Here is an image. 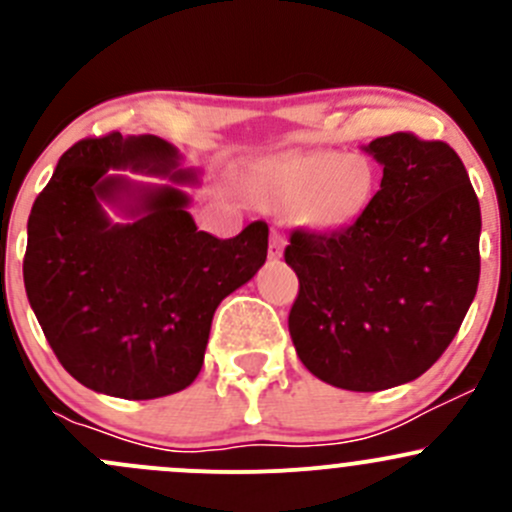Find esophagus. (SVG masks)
<instances>
[{
    "instance_id": "obj_1",
    "label": "esophagus",
    "mask_w": 512,
    "mask_h": 512,
    "mask_svg": "<svg viewBox=\"0 0 512 512\" xmlns=\"http://www.w3.org/2000/svg\"><path fill=\"white\" fill-rule=\"evenodd\" d=\"M282 250H285V240H282L280 232L272 230V235H270V257L272 260H280Z\"/></svg>"
}]
</instances>
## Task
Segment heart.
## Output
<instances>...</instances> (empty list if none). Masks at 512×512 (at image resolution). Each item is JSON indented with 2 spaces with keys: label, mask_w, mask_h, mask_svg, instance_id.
Wrapping results in <instances>:
<instances>
[{
  "label": "heart",
  "mask_w": 512,
  "mask_h": 512,
  "mask_svg": "<svg viewBox=\"0 0 512 512\" xmlns=\"http://www.w3.org/2000/svg\"><path fill=\"white\" fill-rule=\"evenodd\" d=\"M376 190V173L361 153L312 151L257 170L247 193L260 208L289 213L294 225L337 232L364 215Z\"/></svg>",
  "instance_id": "b5f03b06"
}]
</instances>
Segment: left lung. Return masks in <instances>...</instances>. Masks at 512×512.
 <instances>
[{
  "label": "left lung",
  "instance_id": "left-lung-1",
  "mask_svg": "<svg viewBox=\"0 0 512 512\" xmlns=\"http://www.w3.org/2000/svg\"><path fill=\"white\" fill-rule=\"evenodd\" d=\"M361 151L384 168L364 215L289 237V334L317 379L381 391L418 379L456 337L478 289L480 205L446 143L391 133Z\"/></svg>",
  "mask_w": 512,
  "mask_h": 512
}]
</instances>
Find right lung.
I'll return each instance as SVG.
<instances>
[{
	"label": "right lung",
	"instance_id": "right-lung-1",
	"mask_svg": "<svg viewBox=\"0 0 512 512\" xmlns=\"http://www.w3.org/2000/svg\"><path fill=\"white\" fill-rule=\"evenodd\" d=\"M183 160L148 133L86 138L34 200L29 304L61 366L98 394L146 401L193 384L215 309L267 260L265 223L230 240L198 230L183 185L200 170Z\"/></svg>",
	"mask_w": 512,
	"mask_h": 512
}]
</instances>
